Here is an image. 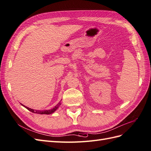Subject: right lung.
<instances>
[{
	"mask_svg": "<svg viewBox=\"0 0 151 151\" xmlns=\"http://www.w3.org/2000/svg\"><path fill=\"white\" fill-rule=\"evenodd\" d=\"M60 103H58V104L57 105V106H55V108H52V109H49V110H45V111H35L34 109H31V108H28L27 106H24L23 104H21V105H22V106H24L26 108L28 109V110H29L30 111L33 112V113H38V114H42V115H43V114H46V115H49V114H51V113H53V112H54L55 111L56 109L58 108L59 105H60Z\"/></svg>",
	"mask_w": 151,
	"mask_h": 151,
	"instance_id": "1",
	"label": "right lung"
}]
</instances>
